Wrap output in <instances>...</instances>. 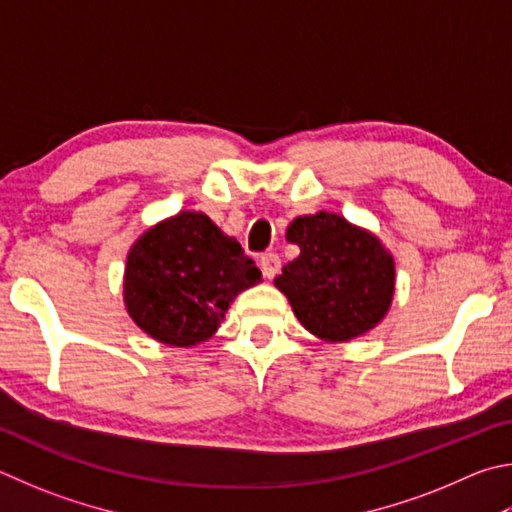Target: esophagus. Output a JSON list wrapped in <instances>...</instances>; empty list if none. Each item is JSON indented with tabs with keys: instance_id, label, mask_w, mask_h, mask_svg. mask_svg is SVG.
Instances as JSON below:
<instances>
[{
	"instance_id": "obj_1",
	"label": "esophagus",
	"mask_w": 512,
	"mask_h": 512,
	"mask_svg": "<svg viewBox=\"0 0 512 512\" xmlns=\"http://www.w3.org/2000/svg\"><path fill=\"white\" fill-rule=\"evenodd\" d=\"M259 266H262L264 277H268V280H273V277L280 273L282 259H280V255H275V253H266V255L259 257Z\"/></svg>"
}]
</instances>
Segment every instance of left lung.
Returning a JSON list of instances; mask_svg holds the SVG:
<instances>
[{"mask_svg":"<svg viewBox=\"0 0 512 512\" xmlns=\"http://www.w3.org/2000/svg\"><path fill=\"white\" fill-rule=\"evenodd\" d=\"M286 239L300 246L275 286L306 329L345 342L374 329L394 295V259L369 232L329 212L297 217Z\"/></svg>","mask_w":512,"mask_h":512,"instance_id":"8db88e82","label":"left lung"}]
</instances>
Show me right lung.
Returning a JSON list of instances; mask_svg holds the SVG:
<instances>
[{"label":"right lung","instance_id":"1","mask_svg":"<svg viewBox=\"0 0 512 512\" xmlns=\"http://www.w3.org/2000/svg\"><path fill=\"white\" fill-rule=\"evenodd\" d=\"M262 271L201 212L154 226L127 255L125 304L154 340L192 347L217 331L230 302Z\"/></svg>","mask_w":512,"mask_h":512}]
</instances>
